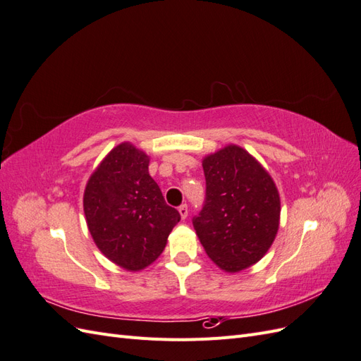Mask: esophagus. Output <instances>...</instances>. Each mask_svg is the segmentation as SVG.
<instances>
[{"mask_svg":"<svg viewBox=\"0 0 361 361\" xmlns=\"http://www.w3.org/2000/svg\"><path fill=\"white\" fill-rule=\"evenodd\" d=\"M179 214H180L182 220H185V218L188 216V206L187 204H180L179 206Z\"/></svg>","mask_w":361,"mask_h":361,"instance_id":"esophagus-1","label":"esophagus"}]
</instances>
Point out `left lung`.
<instances>
[{"instance_id": "8db88e82", "label": "left lung", "mask_w": 361, "mask_h": 361, "mask_svg": "<svg viewBox=\"0 0 361 361\" xmlns=\"http://www.w3.org/2000/svg\"><path fill=\"white\" fill-rule=\"evenodd\" d=\"M203 171L206 197L192 226L206 255L221 269L238 272L264 257L274 241L279 191L265 169L238 146L206 157Z\"/></svg>"}]
</instances>
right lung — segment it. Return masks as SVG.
Masks as SVG:
<instances>
[{"instance_id":"right-lung-1","label":"right lung","mask_w":361,"mask_h":361,"mask_svg":"<svg viewBox=\"0 0 361 361\" xmlns=\"http://www.w3.org/2000/svg\"><path fill=\"white\" fill-rule=\"evenodd\" d=\"M84 214L94 243L114 264L140 271L157 260L180 220L133 145L114 147L87 182Z\"/></svg>"}]
</instances>
